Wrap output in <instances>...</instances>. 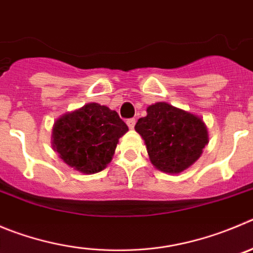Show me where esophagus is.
<instances>
[{"instance_id": "obj_1", "label": "esophagus", "mask_w": 253, "mask_h": 253, "mask_svg": "<svg viewBox=\"0 0 253 253\" xmlns=\"http://www.w3.org/2000/svg\"><path fill=\"white\" fill-rule=\"evenodd\" d=\"M126 124H127V126L129 127V128L133 129L134 128V124H136V120H134V119H128L126 121Z\"/></svg>"}]
</instances>
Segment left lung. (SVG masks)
I'll return each mask as SVG.
<instances>
[{
    "mask_svg": "<svg viewBox=\"0 0 253 253\" xmlns=\"http://www.w3.org/2000/svg\"><path fill=\"white\" fill-rule=\"evenodd\" d=\"M134 129L145 140L153 166L166 173L188 169L209 142L207 128L200 117L166 102L151 105Z\"/></svg>",
    "mask_w": 253,
    "mask_h": 253,
    "instance_id": "left-lung-1",
    "label": "left lung"
}]
</instances>
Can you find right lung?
Listing matches in <instances>:
<instances>
[{
    "label": "right lung",
    "instance_id": "1",
    "mask_svg": "<svg viewBox=\"0 0 253 253\" xmlns=\"http://www.w3.org/2000/svg\"><path fill=\"white\" fill-rule=\"evenodd\" d=\"M127 131L116 111L88 103L55 122L53 147L68 166L82 173H96L110 164L119 138Z\"/></svg>",
    "mask_w": 253,
    "mask_h": 253
}]
</instances>
